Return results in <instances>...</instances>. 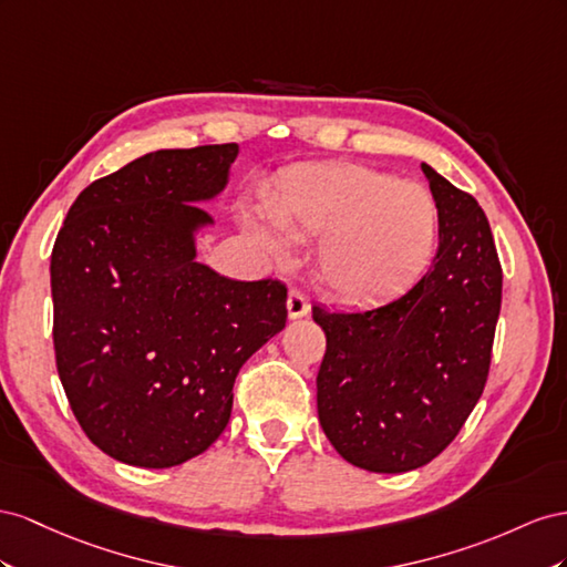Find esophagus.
Returning <instances> with one entry per match:
<instances>
[{
  "mask_svg": "<svg viewBox=\"0 0 567 567\" xmlns=\"http://www.w3.org/2000/svg\"><path fill=\"white\" fill-rule=\"evenodd\" d=\"M309 311H311V303H309V299H306V295H301L299 289H289V297H287L289 318L297 320V318L309 316Z\"/></svg>",
  "mask_w": 567,
  "mask_h": 567,
  "instance_id": "obj_1",
  "label": "esophagus"
}]
</instances>
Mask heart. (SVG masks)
<instances>
[{"instance_id":"obj_1","label":"heart","mask_w":567,"mask_h":567,"mask_svg":"<svg viewBox=\"0 0 567 567\" xmlns=\"http://www.w3.org/2000/svg\"><path fill=\"white\" fill-rule=\"evenodd\" d=\"M247 228L270 261H287L289 241L318 239L316 270L332 297L353 306L390 301L432 264L440 212L417 183L363 164H313L285 175Z\"/></svg>"}]
</instances>
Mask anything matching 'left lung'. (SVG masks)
<instances>
[{
    "instance_id": "1",
    "label": "left lung",
    "mask_w": 567,
    "mask_h": 567,
    "mask_svg": "<svg viewBox=\"0 0 567 567\" xmlns=\"http://www.w3.org/2000/svg\"><path fill=\"white\" fill-rule=\"evenodd\" d=\"M440 247L406 295L370 311H326L318 420L337 454L370 473H409L456 440L484 392L501 311V264L471 194L420 164Z\"/></svg>"
}]
</instances>
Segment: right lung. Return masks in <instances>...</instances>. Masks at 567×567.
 Wrapping results in <instances>:
<instances>
[{
    "mask_svg": "<svg viewBox=\"0 0 567 567\" xmlns=\"http://www.w3.org/2000/svg\"><path fill=\"white\" fill-rule=\"evenodd\" d=\"M237 144L158 150L78 194L52 251L56 370L104 454L173 467L204 454L233 411L239 368L285 328L287 287L197 261Z\"/></svg>",
    "mask_w": 567,
    "mask_h": 567,
    "instance_id": "obj_1",
    "label": "right lung"
}]
</instances>
